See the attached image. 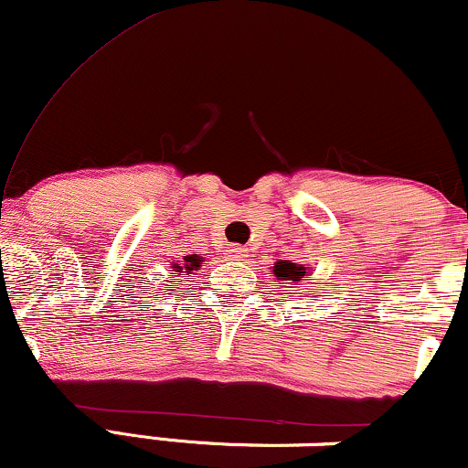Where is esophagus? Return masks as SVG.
<instances>
[{"mask_svg": "<svg viewBox=\"0 0 468 468\" xmlns=\"http://www.w3.org/2000/svg\"><path fill=\"white\" fill-rule=\"evenodd\" d=\"M244 255H246V250L241 249V246H238V244L227 246V257H230V260H241Z\"/></svg>", "mask_w": 468, "mask_h": 468, "instance_id": "esophagus-1", "label": "esophagus"}]
</instances>
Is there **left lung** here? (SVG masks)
<instances>
[{"instance_id": "obj_1", "label": "left lung", "mask_w": 468, "mask_h": 468, "mask_svg": "<svg viewBox=\"0 0 468 468\" xmlns=\"http://www.w3.org/2000/svg\"><path fill=\"white\" fill-rule=\"evenodd\" d=\"M272 272H275V277L286 279V282H302V277L305 275V268L292 264V261H277Z\"/></svg>"}]
</instances>
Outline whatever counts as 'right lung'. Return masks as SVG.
I'll return each instance as SVG.
<instances>
[{"instance_id":"add662e5","label":"right lung","mask_w":468,"mask_h":468,"mask_svg":"<svg viewBox=\"0 0 468 468\" xmlns=\"http://www.w3.org/2000/svg\"><path fill=\"white\" fill-rule=\"evenodd\" d=\"M189 261H191V266H196V260H191V257H189ZM186 268H189V266H186Z\"/></svg>"}]
</instances>
